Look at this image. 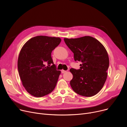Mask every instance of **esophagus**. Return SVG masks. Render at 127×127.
Wrapping results in <instances>:
<instances>
[{
	"label": "esophagus",
	"instance_id": "34e87169",
	"mask_svg": "<svg viewBox=\"0 0 127 127\" xmlns=\"http://www.w3.org/2000/svg\"><path fill=\"white\" fill-rule=\"evenodd\" d=\"M66 71H66V70H61V72L62 73V74H64V73L66 72Z\"/></svg>",
	"mask_w": 127,
	"mask_h": 127
}]
</instances>
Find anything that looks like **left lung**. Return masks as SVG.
<instances>
[{
  "label": "left lung",
  "mask_w": 127,
  "mask_h": 127,
  "mask_svg": "<svg viewBox=\"0 0 127 127\" xmlns=\"http://www.w3.org/2000/svg\"><path fill=\"white\" fill-rule=\"evenodd\" d=\"M64 40L74 53L75 61L81 62L80 69H70L73 75L70 82L71 88L83 96L95 95L101 90L107 78L109 66L107 51L100 42L92 36Z\"/></svg>",
  "instance_id": "8db88e82"
}]
</instances>
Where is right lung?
I'll return each instance as SVG.
<instances>
[{
    "label": "right lung",
    "instance_id": "add662e5",
    "mask_svg": "<svg viewBox=\"0 0 127 127\" xmlns=\"http://www.w3.org/2000/svg\"><path fill=\"white\" fill-rule=\"evenodd\" d=\"M60 37L37 36L27 42L19 52L17 67L25 89L41 97L55 89L61 71L57 70L51 52L60 44Z\"/></svg>",
    "mask_w": 127,
    "mask_h": 127
}]
</instances>
